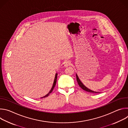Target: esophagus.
I'll return each mask as SVG.
<instances>
[{
  "mask_svg": "<svg viewBox=\"0 0 128 128\" xmlns=\"http://www.w3.org/2000/svg\"><path fill=\"white\" fill-rule=\"evenodd\" d=\"M71 64V63L70 61H66L64 62V66L65 67H68V66H70Z\"/></svg>",
  "mask_w": 128,
  "mask_h": 128,
  "instance_id": "34e87169",
  "label": "esophagus"
}]
</instances>
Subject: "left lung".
I'll return each mask as SVG.
<instances>
[{
    "label": "left lung",
    "mask_w": 128,
    "mask_h": 128,
    "mask_svg": "<svg viewBox=\"0 0 128 128\" xmlns=\"http://www.w3.org/2000/svg\"><path fill=\"white\" fill-rule=\"evenodd\" d=\"M76 80H77V82H78V85L80 86L82 89H83L84 90L86 91V92H90V93H95V94H96V93H100V92H95V91L91 90L88 88H86V87L82 82H81L80 80V78H78V76L77 74H76Z\"/></svg>",
    "instance_id": "8db88e82"
}]
</instances>
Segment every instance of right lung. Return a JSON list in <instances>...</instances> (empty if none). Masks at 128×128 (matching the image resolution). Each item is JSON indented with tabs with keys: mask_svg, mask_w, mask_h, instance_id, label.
Returning a JSON list of instances; mask_svg holds the SVG:
<instances>
[{
	"mask_svg": "<svg viewBox=\"0 0 128 128\" xmlns=\"http://www.w3.org/2000/svg\"><path fill=\"white\" fill-rule=\"evenodd\" d=\"M57 76H58V74H57V73H56V74H55V77H54V83H53L52 86V87L50 90V92H49L46 96H44L42 97V98H44V97H48V96L52 93V90H53L54 87L55 86H56V82H57Z\"/></svg>",
	"mask_w": 128,
	"mask_h": 128,
	"instance_id": "obj_1",
	"label": "right lung"
}]
</instances>
